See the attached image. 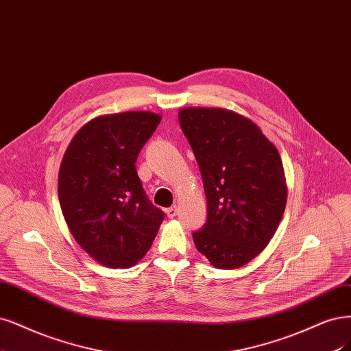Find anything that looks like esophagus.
<instances>
[{"instance_id":"1","label":"esophagus","mask_w":351,"mask_h":351,"mask_svg":"<svg viewBox=\"0 0 351 351\" xmlns=\"http://www.w3.org/2000/svg\"><path fill=\"white\" fill-rule=\"evenodd\" d=\"M165 213H167V216H168V217H170V219H171V217H176V216H177V213H178V210H177V206H171V208H168V209L165 210Z\"/></svg>"}]
</instances>
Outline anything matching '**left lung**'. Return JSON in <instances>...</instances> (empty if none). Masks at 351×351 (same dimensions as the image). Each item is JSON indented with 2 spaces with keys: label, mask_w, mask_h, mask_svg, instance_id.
<instances>
[{
  "label": "left lung",
  "mask_w": 351,
  "mask_h": 351,
  "mask_svg": "<svg viewBox=\"0 0 351 351\" xmlns=\"http://www.w3.org/2000/svg\"><path fill=\"white\" fill-rule=\"evenodd\" d=\"M180 126L195 152L208 221L193 234L213 267L239 269L269 245L286 208L280 154L251 119L221 107H184Z\"/></svg>",
  "instance_id": "1"
}]
</instances>
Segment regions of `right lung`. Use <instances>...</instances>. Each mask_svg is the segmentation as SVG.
Segmentation results:
<instances>
[{
    "label": "right lung",
    "instance_id": "1",
    "mask_svg": "<svg viewBox=\"0 0 351 351\" xmlns=\"http://www.w3.org/2000/svg\"><path fill=\"white\" fill-rule=\"evenodd\" d=\"M162 116L123 112L91 119L69 142L58 196L72 237L108 269H129L147 254L164 221L148 200L136 158Z\"/></svg>",
    "mask_w": 351,
    "mask_h": 351
}]
</instances>
